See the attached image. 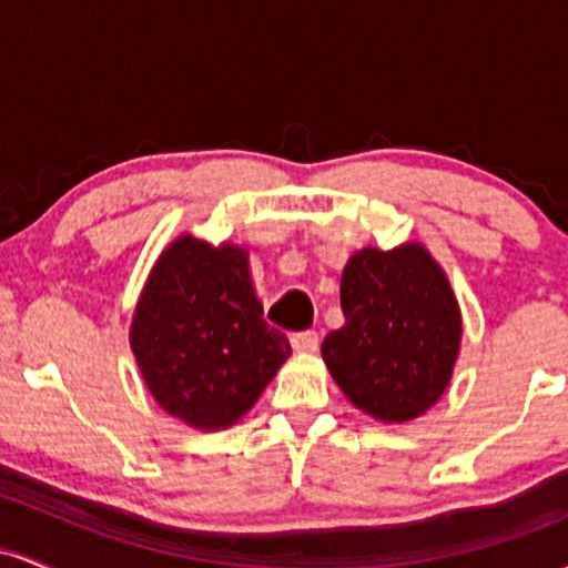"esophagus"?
<instances>
[{
    "mask_svg": "<svg viewBox=\"0 0 568 568\" xmlns=\"http://www.w3.org/2000/svg\"><path fill=\"white\" fill-rule=\"evenodd\" d=\"M291 344L293 349L302 352V355H310V352H315L317 344H321V336H317V331H298V334L291 336Z\"/></svg>",
    "mask_w": 568,
    "mask_h": 568,
    "instance_id": "1",
    "label": "esophagus"
}]
</instances>
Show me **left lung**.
Instances as JSON below:
<instances>
[{
    "label": "left lung",
    "instance_id": "left-lung-1",
    "mask_svg": "<svg viewBox=\"0 0 568 568\" xmlns=\"http://www.w3.org/2000/svg\"><path fill=\"white\" fill-rule=\"evenodd\" d=\"M342 312L344 325L325 336L321 352L352 406L403 425L440 400L459 357L462 310L425 245L352 253Z\"/></svg>",
    "mask_w": 568,
    "mask_h": 568
}]
</instances>
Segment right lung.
Masks as SVG:
<instances>
[{
	"instance_id": "right-lung-1",
	"label": "right lung",
	"mask_w": 568,
	"mask_h": 568,
	"mask_svg": "<svg viewBox=\"0 0 568 568\" xmlns=\"http://www.w3.org/2000/svg\"><path fill=\"white\" fill-rule=\"evenodd\" d=\"M130 349L158 406L216 433L240 422L291 357L283 331L264 321L247 251L175 237L149 272Z\"/></svg>"
}]
</instances>
